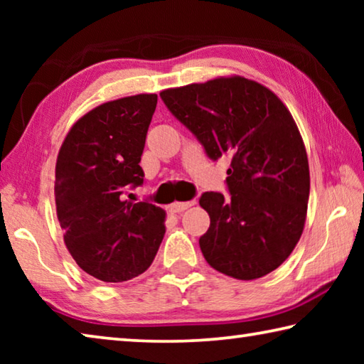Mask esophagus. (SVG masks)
<instances>
[{"label": "esophagus", "mask_w": 364, "mask_h": 364, "mask_svg": "<svg viewBox=\"0 0 364 364\" xmlns=\"http://www.w3.org/2000/svg\"><path fill=\"white\" fill-rule=\"evenodd\" d=\"M196 204V200H188V202H175V204H171L170 205V210L171 212H175V213H178V212H183V210H186V208H189V207H193Z\"/></svg>", "instance_id": "esophagus-1"}]
</instances>
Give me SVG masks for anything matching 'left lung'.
I'll return each instance as SVG.
<instances>
[{
    "label": "left lung",
    "mask_w": 364,
    "mask_h": 364,
    "mask_svg": "<svg viewBox=\"0 0 364 364\" xmlns=\"http://www.w3.org/2000/svg\"><path fill=\"white\" fill-rule=\"evenodd\" d=\"M160 97L217 162L230 156L226 189L199 204L210 228L199 245L207 263L236 279H257L291 255L301 236L310 170L297 125L279 97L242 77L165 90Z\"/></svg>",
    "instance_id": "8db88e82"
}]
</instances>
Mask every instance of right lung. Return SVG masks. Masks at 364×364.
I'll return each mask as SVG.
<instances>
[{
  "label": "right lung",
  "mask_w": 364,
  "mask_h": 364,
  "mask_svg": "<svg viewBox=\"0 0 364 364\" xmlns=\"http://www.w3.org/2000/svg\"><path fill=\"white\" fill-rule=\"evenodd\" d=\"M156 106L157 95L102 104L60 146L54 193L64 242L78 267L104 282L144 273L164 239L165 212L130 193L144 183L139 162Z\"/></svg>",
  "instance_id": "right-lung-1"
}]
</instances>
